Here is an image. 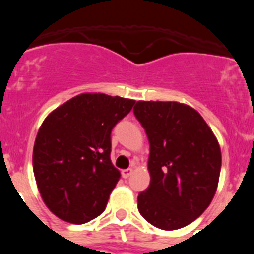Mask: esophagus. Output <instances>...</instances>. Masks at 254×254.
Wrapping results in <instances>:
<instances>
[{"mask_svg":"<svg viewBox=\"0 0 254 254\" xmlns=\"http://www.w3.org/2000/svg\"><path fill=\"white\" fill-rule=\"evenodd\" d=\"M131 174H132V168H128V169L122 170V177L125 179H127L128 177H131Z\"/></svg>","mask_w":254,"mask_h":254,"instance_id":"34e87169","label":"esophagus"}]
</instances>
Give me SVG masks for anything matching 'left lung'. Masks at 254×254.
Here are the masks:
<instances>
[{"instance_id": "obj_1", "label": "left lung", "mask_w": 254, "mask_h": 254, "mask_svg": "<svg viewBox=\"0 0 254 254\" xmlns=\"http://www.w3.org/2000/svg\"><path fill=\"white\" fill-rule=\"evenodd\" d=\"M134 117L150 143V186L137 197L151 225L176 230L208 207L216 192L221 151L214 133L193 108L177 102H137Z\"/></svg>"}]
</instances>
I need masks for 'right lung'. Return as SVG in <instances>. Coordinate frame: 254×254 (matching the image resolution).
Returning <instances> with one entry per match:
<instances>
[{
    "label": "right lung",
    "mask_w": 254,
    "mask_h": 254,
    "mask_svg": "<svg viewBox=\"0 0 254 254\" xmlns=\"http://www.w3.org/2000/svg\"><path fill=\"white\" fill-rule=\"evenodd\" d=\"M134 100L81 94L52 112L33 150L35 181L47 207L67 223L85 224L105 210L121 173L111 161V133Z\"/></svg>",
    "instance_id": "obj_1"
}]
</instances>
